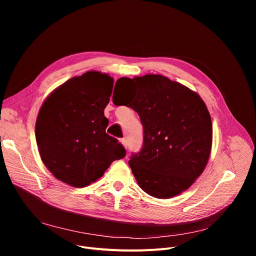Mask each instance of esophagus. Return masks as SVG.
Segmentation results:
<instances>
[{"label": "esophagus", "mask_w": 256, "mask_h": 256, "mask_svg": "<svg viewBox=\"0 0 256 256\" xmlns=\"http://www.w3.org/2000/svg\"><path fill=\"white\" fill-rule=\"evenodd\" d=\"M120 142H121V144H122L124 146V148H126L128 147V142H126V138H122L120 140Z\"/></svg>", "instance_id": "esophagus-1"}]
</instances>
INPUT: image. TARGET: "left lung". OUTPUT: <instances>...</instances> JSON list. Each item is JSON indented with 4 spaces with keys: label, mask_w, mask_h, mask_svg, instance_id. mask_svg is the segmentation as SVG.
<instances>
[{
    "label": "left lung",
    "mask_w": 256,
    "mask_h": 256,
    "mask_svg": "<svg viewBox=\"0 0 256 256\" xmlns=\"http://www.w3.org/2000/svg\"><path fill=\"white\" fill-rule=\"evenodd\" d=\"M118 82L135 84L136 94L128 106L139 114L144 130L141 150L128 160L134 176L152 197L180 194L204 172L210 154L212 126L204 102L160 74L121 78ZM113 102L121 104L114 94Z\"/></svg>",
    "instance_id": "1"
}]
</instances>
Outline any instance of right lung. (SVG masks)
<instances>
[{
    "instance_id": "1",
    "label": "right lung",
    "mask_w": 256,
    "mask_h": 256,
    "mask_svg": "<svg viewBox=\"0 0 256 256\" xmlns=\"http://www.w3.org/2000/svg\"><path fill=\"white\" fill-rule=\"evenodd\" d=\"M114 80L87 72L54 90L40 108L35 126L38 150L59 180L83 188L104 176L115 160L126 156L117 139L106 132Z\"/></svg>"
}]
</instances>
